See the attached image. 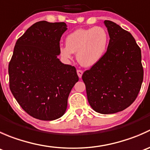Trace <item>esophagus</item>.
<instances>
[{"mask_svg":"<svg viewBox=\"0 0 150 150\" xmlns=\"http://www.w3.org/2000/svg\"><path fill=\"white\" fill-rule=\"evenodd\" d=\"M77 73H78V77H79L80 78H81V77H82V75H83V71L81 70V69H78V70H77Z\"/></svg>","mask_w":150,"mask_h":150,"instance_id":"esophagus-1","label":"esophagus"}]
</instances>
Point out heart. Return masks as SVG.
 <instances>
[{
  "label": "heart",
  "instance_id": "heart-1",
  "mask_svg": "<svg viewBox=\"0 0 150 150\" xmlns=\"http://www.w3.org/2000/svg\"><path fill=\"white\" fill-rule=\"evenodd\" d=\"M66 46L59 48L61 57L65 60L76 53V58L82 66L92 67L99 62L107 51L109 43L108 33L102 27L78 29L66 38Z\"/></svg>",
  "mask_w": 150,
  "mask_h": 150
}]
</instances>
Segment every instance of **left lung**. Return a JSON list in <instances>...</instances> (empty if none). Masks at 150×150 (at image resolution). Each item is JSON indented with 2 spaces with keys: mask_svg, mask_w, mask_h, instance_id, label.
I'll use <instances>...</instances> for the list:
<instances>
[{
  "mask_svg": "<svg viewBox=\"0 0 150 150\" xmlns=\"http://www.w3.org/2000/svg\"><path fill=\"white\" fill-rule=\"evenodd\" d=\"M110 35L102 59L82 75L91 107L101 114H113L129 107L138 96L144 78L142 53L132 35L105 20Z\"/></svg>",
  "mask_w": 150,
  "mask_h": 150,
  "instance_id": "8db88e82",
  "label": "left lung"
}]
</instances>
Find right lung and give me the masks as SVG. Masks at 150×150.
<instances>
[{"instance_id": "add662e5", "label": "right lung", "mask_w": 150, "mask_h": 150, "mask_svg": "<svg viewBox=\"0 0 150 150\" xmlns=\"http://www.w3.org/2000/svg\"><path fill=\"white\" fill-rule=\"evenodd\" d=\"M67 29L64 22H38L14 46L8 64L10 90L21 107L36 119L62 117L69 93L79 80L75 67L57 58Z\"/></svg>"}]
</instances>
